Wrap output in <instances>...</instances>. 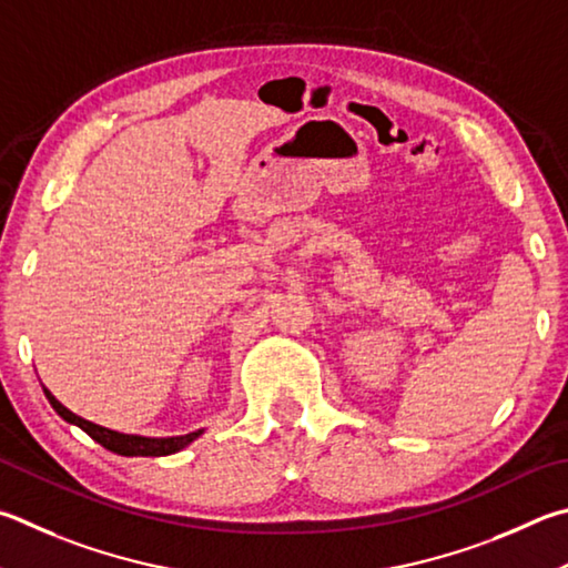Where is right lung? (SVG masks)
<instances>
[{"label":"right lung","instance_id":"obj_1","mask_svg":"<svg viewBox=\"0 0 568 568\" xmlns=\"http://www.w3.org/2000/svg\"><path fill=\"white\" fill-rule=\"evenodd\" d=\"M44 389V395L49 399V405L54 407L57 415L69 422V425H77L79 429H84L87 435L99 442L101 447H106L113 455H121V457H169V455H176L183 447H189L191 442L199 439L205 429H195L189 432V435H176V437H146V435H126V432H116L111 427L104 425H97V422H89L84 417L74 415V412L67 409L61 402L51 395V392L41 385Z\"/></svg>","mask_w":568,"mask_h":568}]
</instances>
